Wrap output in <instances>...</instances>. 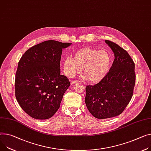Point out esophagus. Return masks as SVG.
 <instances>
[{"mask_svg":"<svg viewBox=\"0 0 151 151\" xmlns=\"http://www.w3.org/2000/svg\"><path fill=\"white\" fill-rule=\"evenodd\" d=\"M77 82H78V80H72L71 82V85H73V84H74V83H77Z\"/></svg>","mask_w":151,"mask_h":151,"instance_id":"1","label":"esophagus"}]
</instances>
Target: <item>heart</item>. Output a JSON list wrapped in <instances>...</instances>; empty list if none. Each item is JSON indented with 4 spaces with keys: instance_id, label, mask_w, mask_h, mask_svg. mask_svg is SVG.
Here are the masks:
<instances>
[{
    "instance_id": "heart-1",
    "label": "heart",
    "mask_w": 151,
    "mask_h": 151,
    "mask_svg": "<svg viewBox=\"0 0 151 151\" xmlns=\"http://www.w3.org/2000/svg\"><path fill=\"white\" fill-rule=\"evenodd\" d=\"M112 59L106 50L85 47L76 51L73 58L63 62L65 74L73 77L83 69V77L88 82L96 83L105 78L109 71Z\"/></svg>"
}]
</instances>
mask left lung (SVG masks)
<instances>
[{"label":"left lung","mask_w":151,"mask_h":151,"mask_svg":"<svg viewBox=\"0 0 151 151\" xmlns=\"http://www.w3.org/2000/svg\"><path fill=\"white\" fill-rule=\"evenodd\" d=\"M105 42L114 53L112 65L100 82L86 86V107L99 119L122 114L131 100L135 84V63L129 54L114 42Z\"/></svg>","instance_id":"obj_1"}]
</instances>
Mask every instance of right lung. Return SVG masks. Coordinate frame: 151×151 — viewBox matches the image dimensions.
Listing matches in <instances>:
<instances>
[{
  "label": "right lung",
  "instance_id": "add662e5",
  "mask_svg": "<svg viewBox=\"0 0 151 151\" xmlns=\"http://www.w3.org/2000/svg\"><path fill=\"white\" fill-rule=\"evenodd\" d=\"M71 43L47 40L28 49L20 59L15 78V96L30 117L51 118L60 108L70 82L60 74L62 49Z\"/></svg>",
  "mask_w": 151,
  "mask_h": 151
}]
</instances>
